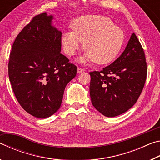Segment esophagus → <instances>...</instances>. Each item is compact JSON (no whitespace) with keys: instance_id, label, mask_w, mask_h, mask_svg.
Returning a JSON list of instances; mask_svg holds the SVG:
<instances>
[{"instance_id":"1","label":"esophagus","mask_w":160,"mask_h":160,"mask_svg":"<svg viewBox=\"0 0 160 160\" xmlns=\"http://www.w3.org/2000/svg\"><path fill=\"white\" fill-rule=\"evenodd\" d=\"M84 71H85V69H83V68H80V67H78V69H77L78 73H81V72H82Z\"/></svg>"}]
</instances>
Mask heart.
<instances>
[{
  "mask_svg": "<svg viewBox=\"0 0 160 160\" xmlns=\"http://www.w3.org/2000/svg\"><path fill=\"white\" fill-rule=\"evenodd\" d=\"M72 30L63 32L61 44L69 56H73L82 46L86 53L80 61L93 60L97 64H107L114 59L122 48L124 33L109 18L102 15L80 16L72 22Z\"/></svg>",
  "mask_w": 160,
  "mask_h": 160,
  "instance_id": "b5f03b06",
  "label": "heart"
}]
</instances>
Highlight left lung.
<instances>
[{
  "instance_id": "1",
  "label": "left lung",
  "mask_w": 160,
  "mask_h": 160,
  "mask_svg": "<svg viewBox=\"0 0 160 160\" xmlns=\"http://www.w3.org/2000/svg\"><path fill=\"white\" fill-rule=\"evenodd\" d=\"M90 74L92 104L98 112L114 117L131 109L141 94L147 78L145 53L135 33L115 61L101 71Z\"/></svg>"
}]
</instances>
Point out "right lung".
<instances>
[{"mask_svg": "<svg viewBox=\"0 0 160 160\" xmlns=\"http://www.w3.org/2000/svg\"><path fill=\"white\" fill-rule=\"evenodd\" d=\"M52 15L34 16L16 37L10 54L8 75L21 107L45 118L61 107L65 88L77 67L61 53V32L51 25Z\"/></svg>", "mask_w": 160, "mask_h": 160, "instance_id": "1", "label": "right lung"}]
</instances>
